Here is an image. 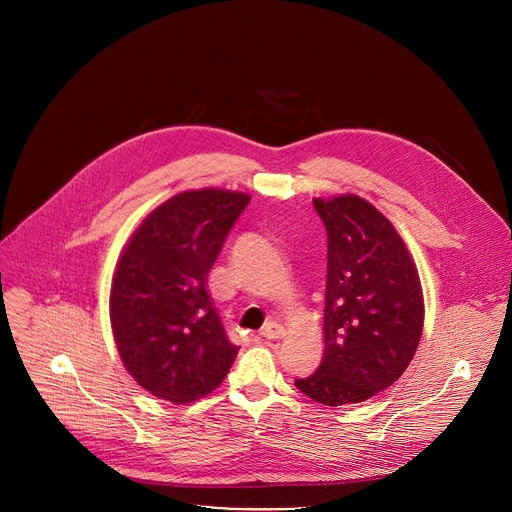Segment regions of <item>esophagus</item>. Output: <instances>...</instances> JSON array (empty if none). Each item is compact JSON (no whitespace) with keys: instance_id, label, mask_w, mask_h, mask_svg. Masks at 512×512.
I'll return each mask as SVG.
<instances>
[{"instance_id":"obj_1","label":"esophagus","mask_w":512,"mask_h":512,"mask_svg":"<svg viewBox=\"0 0 512 512\" xmlns=\"http://www.w3.org/2000/svg\"><path fill=\"white\" fill-rule=\"evenodd\" d=\"M285 330L281 324L277 322H267L263 328H261V336L267 338V340H277V338H283Z\"/></svg>"}]
</instances>
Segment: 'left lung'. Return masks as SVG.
<instances>
[{"mask_svg":"<svg viewBox=\"0 0 512 512\" xmlns=\"http://www.w3.org/2000/svg\"><path fill=\"white\" fill-rule=\"evenodd\" d=\"M328 235L324 358L296 387L328 407L360 403L409 367L423 330L413 259L387 218L354 194L314 200Z\"/></svg>","mask_w":512,"mask_h":512,"instance_id":"8db88e82","label":"left lung"}]
</instances>
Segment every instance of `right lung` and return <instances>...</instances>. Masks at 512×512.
Listing matches in <instances>:
<instances>
[{"label": "right lung", "instance_id": "obj_1", "mask_svg": "<svg viewBox=\"0 0 512 512\" xmlns=\"http://www.w3.org/2000/svg\"><path fill=\"white\" fill-rule=\"evenodd\" d=\"M249 196L190 190L158 206L125 247L111 285V326L131 377L152 395L190 403L223 383L235 346L206 277Z\"/></svg>", "mask_w": 512, "mask_h": 512}]
</instances>
